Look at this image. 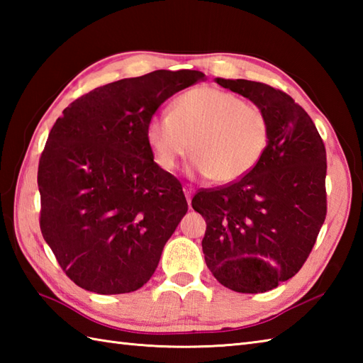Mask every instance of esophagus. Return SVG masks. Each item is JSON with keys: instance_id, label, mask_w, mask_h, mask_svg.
<instances>
[{"instance_id": "obj_1", "label": "esophagus", "mask_w": 363, "mask_h": 363, "mask_svg": "<svg viewBox=\"0 0 363 363\" xmlns=\"http://www.w3.org/2000/svg\"><path fill=\"white\" fill-rule=\"evenodd\" d=\"M184 194H186V198H187V203H189V206H190V203H191V195H194V187L191 186H184Z\"/></svg>"}]
</instances>
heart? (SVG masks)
<instances>
[{"mask_svg": "<svg viewBox=\"0 0 363 363\" xmlns=\"http://www.w3.org/2000/svg\"><path fill=\"white\" fill-rule=\"evenodd\" d=\"M154 160L174 169L190 151L194 168L215 182L242 179L264 157L269 120L264 109L217 87H196L181 95L172 113H157L146 126Z\"/></svg>", "mask_w": 363, "mask_h": 363, "instance_id": "1", "label": "heart"}]
</instances>
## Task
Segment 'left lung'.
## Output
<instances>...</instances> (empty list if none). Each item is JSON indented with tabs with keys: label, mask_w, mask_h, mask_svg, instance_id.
Returning a JSON list of instances; mask_svg holds the SVG:
<instances>
[{
	"label": "left lung",
	"mask_w": 363,
	"mask_h": 363,
	"mask_svg": "<svg viewBox=\"0 0 363 363\" xmlns=\"http://www.w3.org/2000/svg\"><path fill=\"white\" fill-rule=\"evenodd\" d=\"M264 109L269 143L242 179L203 189L191 206L204 217L206 264L225 287L264 293L295 276L328 212L326 148L307 112L264 82L217 78Z\"/></svg>",
	"instance_id": "8db88e82"
}]
</instances>
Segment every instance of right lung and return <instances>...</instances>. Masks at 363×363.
<instances>
[{
	"label": "right lung",
	"instance_id": "obj_1",
	"mask_svg": "<svg viewBox=\"0 0 363 363\" xmlns=\"http://www.w3.org/2000/svg\"><path fill=\"white\" fill-rule=\"evenodd\" d=\"M156 70L98 87L50 130L37 184L40 230L60 268L99 295L138 290L189 204L181 182L154 162L146 126L160 104L204 81Z\"/></svg>",
	"mask_w": 363,
	"mask_h": 363
}]
</instances>
